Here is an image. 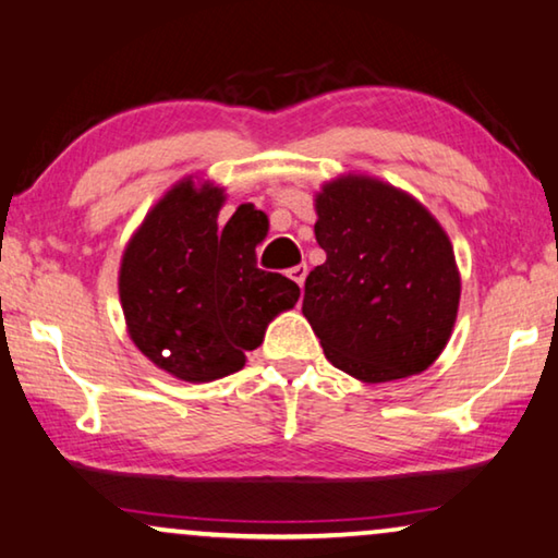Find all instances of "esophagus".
I'll return each instance as SVG.
<instances>
[{"mask_svg":"<svg viewBox=\"0 0 558 558\" xmlns=\"http://www.w3.org/2000/svg\"><path fill=\"white\" fill-rule=\"evenodd\" d=\"M306 275H308V265L301 263V265H293L291 270H288V278L295 280L303 288V283H306Z\"/></svg>","mask_w":558,"mask_h":558,"instance_id":"esophagus-1","label":"esophagus"}]
</instances>
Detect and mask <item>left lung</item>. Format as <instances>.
<instances>
[{"label":"left lung","instance_id":"1","mask_svg":"<svg viewBox=\"0 0 558 558\" xmlns=\"http://www.w3.org/2000/svg\"><path fill=\"white\" fill-rule=\"evenodd\" d=\"M326 263L306 278L303 316L326 360L356 380L423 373L447 347L459 308L449 236L408 193L349 175L316 196Z\"/></svg>","mask_w":558,"mask_h":558}]
</instances>
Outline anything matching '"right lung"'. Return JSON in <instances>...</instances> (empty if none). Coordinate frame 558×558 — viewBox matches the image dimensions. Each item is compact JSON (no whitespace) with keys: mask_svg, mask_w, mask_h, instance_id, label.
Returning <instances> with one entry per match:
<instances>
[{"mask_svg":"<svg viewBox=\"0 0 558 558\" xmlns=\"http://www.w3.org/2000/svg\"><path fill=\"white\" fill-rule=\"evenodd\" d=\"M221 189L178 183L147 214L119 270L130 337L166 373L209 383L244 367L267 324L293 308L301 288L257 267L263 211L240 206L225 227ZM168 351V355H162Z\"/></svg>","mask_w":558,"mask_h":558,"instance_id":"add662e5","label":"right lung"}]
</instances>
